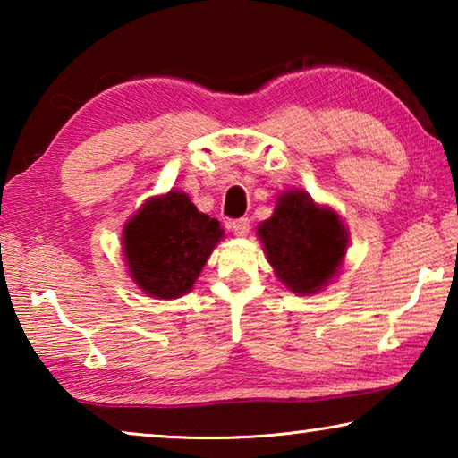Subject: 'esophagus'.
Wrapping results in <instances>:
<instances>
[{
    "label": "esophagus",
    "mask_w": 458,
    "mask_h": 458,
    "mask_svg": "<svg viewBox=\"0 0 458 458\" xmlns=\"http://www.w3.org/2000/svg\"><path fill=\"white\" fill-rule=\"evenodd\" d=\"M230 230L234 232L236 236L244 238L248 234V230H250V220L248 218H238V220H232L230 222Z\"/></svg>",
    "instance_id": "esophagus-1"
}]
</instances>
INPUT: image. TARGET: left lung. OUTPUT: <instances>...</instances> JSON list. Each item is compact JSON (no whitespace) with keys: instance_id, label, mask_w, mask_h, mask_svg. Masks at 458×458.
Masks as SVG:
<instances>
[{"instance_id":"obj_1","label":"left lung","mask_w":458,"mask_h":458,"mask_svg":"<svg viewBox=\"0 0 458 458\" xmlns=\"http://www.w3.org/2000/svg\"><path fill=\"white\" fill-rule=\"evenodd\" d=\"M257 234L275 275L297 294H315L339 275L350 232L329 206L301 190L276 196L275 212L260 222Z\"/></svg>"}]
</instances>
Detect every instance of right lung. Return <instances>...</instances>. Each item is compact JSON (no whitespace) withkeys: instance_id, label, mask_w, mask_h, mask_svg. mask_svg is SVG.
<instances>
[{"instance_id":"add662e5","label":"right lung","mask_w":458,"mask_h":458,"mask_svg":"<svg viewBox=\"0 0 458 458\" xmlns=\"http://www.w3.org/2000/svg\"><path fill=\"white\" fill-rule=\"evenodd\" d=\"M220 222L199 212L188 193L153 196L123 226V257L129 276L147 297L180 299L196 284L216 244Z\"/></svg>"}]
</instances>
